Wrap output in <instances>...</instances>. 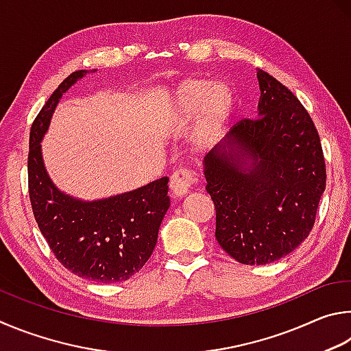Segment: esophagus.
<instances>
[{
	"label": "esophagus",
	"instance_id": "esophagus-1",
	"mask_svg": "<svg viewBox=\"0 0 351 351\" xmlns=\"http://www.w3.org/2000/svg\"><path fill=\"white\" fill-rule=\"evenodd\" d=\"M194 182H195V177L191 169H185V168L177 169L172 172L171 176V182H169L171 191L176 197H183V195L191 191Z\"/></svg>",
	"mask_w": 351,
	"mask_h": 351
}]
</instances>
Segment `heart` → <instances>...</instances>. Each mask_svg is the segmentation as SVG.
Wrapping results in <instances>:
<instances>
[{"instance_id": "heart-1", "label": "heart", "mask_w": 351, "mask_h": 351, "mask_svg": "<svg viewBox=\"0 0 351 351\" xmlns=\"http://www.w3.org/2000/svg\"><path fill=\"white\" fill-rule=\"evenodd\" d=\"M205 96L204 119L195 134V145L199 147H208L216 141L234 104V95L228 86L219 83L210 89V83L204 80H193L183 84L179 101L183 108H189L199 104Z\"/></svg>"}]
</instances>
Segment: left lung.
Wrapping results in <instances>:
<instances>
[{
    "instance_id": "1",
    "label": "left lung",
    "mask_w": 351,
    "mask_h": 351,
    "mask_svg": "<svg viewBox=\"0 0 351 351\" xmlns=\"http://www.w3.org/2000/svg\"><path fill=\"white\" fill-rule=\"evenodd\" d=\"M259 119H243L205 157L216 239L232 259L265 265L296 250L313 230L325 191L321 138L296 95L257 71Z\"/></svg>"
}]
</instances>
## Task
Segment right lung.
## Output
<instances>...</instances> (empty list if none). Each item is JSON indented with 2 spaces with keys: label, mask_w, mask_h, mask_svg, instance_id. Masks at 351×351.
Here are the masks:
<instances>
[{
  "label": "right lung",
  "mask_w": 351,
  "mask_h": 351,
  "mask_svg": "<svg viewBox=\"0 0 351 351\" xmlns=\"http://www.w3.org/2000/svg\"><path fill=\"white\" fill-rule=\"evenodd\" d=\"M86 73L89 71H75L64 78L32 123L29 197L41 234L61 265L83 279L114 284L138 273L156 248L169 208V179L100 200L72 197L53 185L43 162L41 140L61 97Z\"/></svg>",
  "instance_id": "1"
}]
</instances>
